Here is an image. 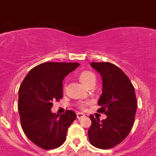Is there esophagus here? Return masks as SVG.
I'll return each instance as SVG.
<instances>
[{
    "label": "esophagus",
    "instance_id": "esophagus-1",
    "mask_svg": "<svg viewBox=\"0 0 156 156\" xmlns=\"http://www.w3.org/2000/svg\"><path fill=\"white\" fill-rule=\"evenodd\" d=\"M84 116H85V115L83 113H82V112H78V113H77V118L78 119H82L83 118Z\"/></svg>",
    "mask_w": 156,
    "mask_h": 156
}]
</instances>
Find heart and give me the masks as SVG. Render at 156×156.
I'll list each match as a JSON object with an SVG mask.
<instances>
[{
    "label": "heart",
    "instance_id": "b5f03b06",
    "mask_svg": "<svg viewBox=\"0 0 156 156\" xmlns=\"http://www.w3.org/2000/svg\"><path fill=\"white\" fill-rule=\"evenodd\" d=\"M78 78H79L81 83L87 87H90V86L95 85V83H96V76L95 73L90 70L82 71L79 73ZM88 104H89L88 101H82V102L78 103V107L81 109H84Z\"/></svg>",
    "mask_w": 156,
    "mask_h": 156
}]
</instances>
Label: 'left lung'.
I'll return each instance as SVG.
<instances>
[{
	"label": "left lung",
	"instance_id": "left-lung-1",
	"mask_svg": "<svg viewBox=\"0 0 156 156\" xmlns=\"http://www.w3.org/2000/svg\"><path fill=\"white\" fill-rule=\"evenodd\" d=\"M90 66L102 77L98 112L107 118L100 121L90 115L88 138L95 147L110 149L121 143L132 129L138 105L134 87L128 76L113 64L91 62Z\"/></svg>",
	"mask_w": 156,
	"mask_h": 156
}]
</instances>
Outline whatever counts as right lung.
I'll return each mask as SVG.
<instances>
[{
	"instance_id": "right-lung-1",
	"label": "right lung",
	"mask_w": 156,
	"mask_h": 156,
	"mask_svg": "<svg viewBox=\"0 0 156 156\" xmlns=\"http://www.w3.org/2000/svg\"><path fill=\"white\" fill-rule=\"evenodd\" d=\"M78 63L46 62L27 74L18 90V112L23 132L39 147L51 150L64 143L66 133L77 117L74 112L52 113L53 101L63 97L62 82Z\"/></svg>"
}]
</instances>
